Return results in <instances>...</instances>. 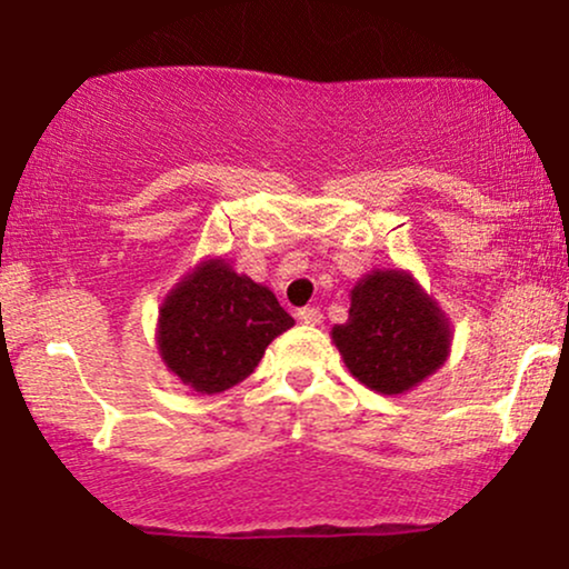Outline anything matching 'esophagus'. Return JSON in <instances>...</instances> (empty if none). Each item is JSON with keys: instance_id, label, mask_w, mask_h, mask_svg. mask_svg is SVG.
<instances>
[{"instance_id": "obj_1", "label": "esophagus", "mask_w": 569, "mask_h": 569, "mask_svg": "<svg viewBox=\"0 0 569 569\" xmlns=\"http://www.w3.org/2000/svg\"><path fill=\"white\" fill-rule=\"evenodd\" d=\"M297 318L305 322V326H320L322 322V312L318 307H301L297 312Z\"/></svg>"}]
</instances>
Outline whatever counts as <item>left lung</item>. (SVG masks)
I'll return each mask as SVG.
<instances>
[{
    "label": "left lung",
    "instance_id": "1",
    "mask_svg": "<svg viewBox=\"0 0 569 569\" xmlns=\"http://www.w3.org/2000/svg\"><path fill=\"white\" fill-rule=\"evenodd\" d=\"M333 341L359 383L401 393L441 368L449 326L412 278L388 270L355 286L349 320L333 328Z\"/></svg>",
    "mask_w": 569,
    "mask_h": 569
}]
</instances>
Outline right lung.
I'll list each match as a JSON object with an SVG mask.
<instances>
[{
    "label": "right lung",
    "mask_w": 569,
    "mask_h": 569,
    "mask_svg": "<svg viewBox=\"0 0 569 569\" xmlns=\"http://www.w3.org/2000/svg\"><path fill=\"white\" fill-rule=\"evenodd\" d=\"M293 318L272 291L226 262H204L160 309L164 365L201 393H220L254 372L272 338Z\"/></svg>",
    "instance_id": "right-lung-1"
}]
</instances>
